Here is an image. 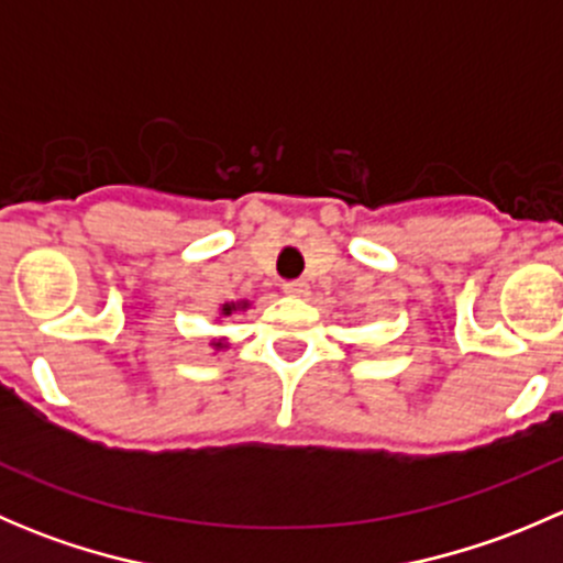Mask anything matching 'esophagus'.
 <instances>
[{"mask_svg": "<svg viewBox=\"0 0 563 563\" xmlns=\"http://www.w3.org/2000/svg\"><path fill=\"white\" fill-rule=\"evenodd\" d=\"M283 291H286L288 297L302 299V297H308V294H310V286L305 280H291V283H283Z\"/></svg>", "mask_w": 563, "mask_h": 563, "instance_id": "esophagus-1", "label": "esophagus"}]
</instances>
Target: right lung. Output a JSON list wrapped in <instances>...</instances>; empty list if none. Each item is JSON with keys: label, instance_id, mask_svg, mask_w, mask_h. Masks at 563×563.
Wrapping results in <instances>:
<instances>
[{"label": "right lung", "instance_id": "obj_1", "mask_svg": "<svg viewBox=\"0 0 563 563\" xmlns=\"http://www.w3.org/2000/svg\"><path fill=\"white\" fill-rule=\"evenodd\" d=\"M242 310H250V299H240V302H223L218 308V316H214V321H225V318H231L234 313H242ZM229 338H223V334H218V338H209V349L218 354V351H225L229 349Z\"/></svg>", "mask_w": 563, "mask_h": 563}]
</instances>
